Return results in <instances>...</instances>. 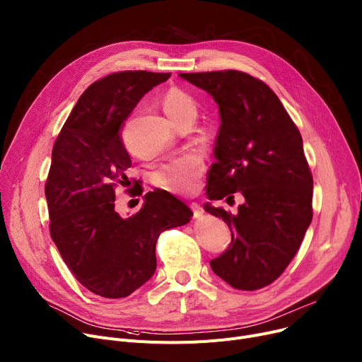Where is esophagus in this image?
<instances>
[{
  "label": "esophagus",
  "instance_id": "1",
  "mask_svg": "<svg viewBox=\"0 0 362 362\" xmlns=\"http://www.w3.org/2000/svg\"><path fill=\"white\" fill-rule=\"evenodd\" d=\"M190 208H192V211H194V218H198V216H201L204 214V208L199 204H192Z\"/></svg>",
  "mask_w": 362,
  "mask_h": 362
}]
</instances>
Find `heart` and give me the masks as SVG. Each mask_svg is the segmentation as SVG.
Segmentation results:
<instances>
[{
  "label": "heart",
  "mask_w": 362,
  "mask_h": 362,
  "mask_svg": "<svg viewBox=\"0 0 362 362\" xmlns=\"http://www.w3.org/2000/svg\"><path fill=\"white\" fill-rule=\"evenodd\" d=\"M163 107L172 122L186 116L197 117L198 112L197 102L179 88H172L164 94ZM202 170V160L195 154H187L163 164L154 173V182L175 194H186L195 189Z\"/></svg>",
  "instance_id": "b5f03b06"
}]
</instances>
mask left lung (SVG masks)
I'll list each match as a JSON object with an SVG mask.
<instances>
[{
  "label": "left lung",
  "mask_w": 362,
  "mask_h": 362,
  "mask_svg": "<svg viewBox=\"0 0 362 362\" xmlns=\"http://www.w3.org/2000/svg\"><path fill=\"white\" fill-rule=\"evenodd\" d=\"M212 95L221 127L208 173L209 201L245 202L237 214L214 207L231 231L228 249L211 269L237 290L272 284L290 264L313 218V176L303 138L278 95L263 81L234 69L179 74Z\"/></svg>",
  "instance_id": "left-lung-1"
}]
</instances>
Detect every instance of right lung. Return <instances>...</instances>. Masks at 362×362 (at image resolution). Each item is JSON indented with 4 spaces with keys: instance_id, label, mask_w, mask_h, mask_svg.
<instances>
[{
    "instance_id": "1",
    "label": "right lung",
    "mask_w": 362,
    "mask_h": 362,
    "mask_svg": "<svg viewBox=\"0 0 362 362\" xmlns=\"http://www.w3.org/2000/svg\"><path fill=\"white\" fill-rule=\"evenodd\" d=\"M168 77L170 72L122 71L93 83L54 144L45 186L51 237L72 275L105 298L128 297L146 284L156 272L160 233L194 215L161 189L144 195V205L128 218L115 211V187L128 180L132 165L120 136L124 120Z\"/></svg>"
}]
</instances>
